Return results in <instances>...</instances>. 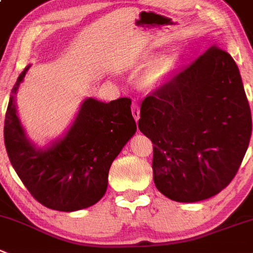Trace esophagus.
<instances>
[{
    "label": "esophagus",
    "mask_w": 253,
    "mask_h": 253,
    "mask_svg": "<svg viewBox=\"0 0 253 253\" xmlns=\"http://www.w3.org/2000/svg\"><path fill=\"white\" fill-rule=\"evenodd\" d=\"M131 114H133L135 122H138L139 118H140V109H139V105L136 103H133V105H131Z\"/></svg>",
    "instance_id": "34e87169"
}]
</instances>
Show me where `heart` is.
I'll use <instances>...</instances> for the list:
<instances>
[{
	"instance_id": "b5f03b06",
	"label": "heart",
	"mask_w": 253,
	"mask_h": 253,
	"mask_svg": "<svg viewBox=\"0 0 253 253\" xmlns=\"http://www.w3.org/2000/svg\"><path fill=\"white\" fill-rule=\"evenodd\" d=\"M175 68V58L161 57L149 66L144 76V83L148 88H156L160 85Z\"/></svg>"
}]
</instances>
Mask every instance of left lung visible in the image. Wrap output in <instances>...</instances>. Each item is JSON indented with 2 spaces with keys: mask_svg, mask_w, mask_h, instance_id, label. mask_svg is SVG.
Wrapping results in <instances>:
<instances>
[{
  "mask_svg": "<svg viewBox=\"0 0 253 253\" xmlns=\"http://www.w3.org/2000/svg\"><path fill=\"white\" fill-rule=\"evenodd\" d=\"M139 129L154 144V182L196 203L236 175L252 133L249 100L232 57L212 45L141 103Z\"/></svg>",
  "mask_w": 253,
  "mask_h": 253,
  "instance_id": "obj_1",
  "label": "left lung"
}]
</instances>
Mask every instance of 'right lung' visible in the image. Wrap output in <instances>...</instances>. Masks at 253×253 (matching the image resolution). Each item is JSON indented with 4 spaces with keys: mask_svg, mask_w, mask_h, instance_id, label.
<instances>
[{
    "mask_svg": "<svg viewBox=\"0 0 253 253\" xmlns=\"http://www.w3.org/2000/svg\"><path fill=\"white\" fill-rule=\"evenodd\" d=\"M31 66L17 78L4 119V145L12 167L33 197L52 210L78 211L104 196L113 160L135 134L129 98L103 103L86 98L62 139L37 148L26 136L14 97Z\"/></svg>",
    "mask_w": 253,
    "mask_h": 253,
    "instance_id": "1",
    "label": "right lung"
}]
</instances>
